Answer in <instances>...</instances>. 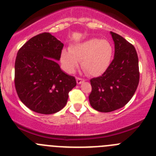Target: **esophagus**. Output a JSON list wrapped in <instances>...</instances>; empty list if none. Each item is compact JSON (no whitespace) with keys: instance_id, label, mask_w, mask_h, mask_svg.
Returning <instances> with one entry per match:
<instances>
[{"instance_id":"34e87169","label":"esophagus","mask_w":156,"mask_h":156,"mask_svg":"<svg viewBox=\"0 0 156 156\" xmlns=\"http://www.w3.org/2000/svg\"><path fill=\"white\" fill-rule=\"evenodd\" d=\"M76 83H78V84H80V83H82L83 82H84V80L81 79V78H80V77H76Z\"/></svg>"}]
</instances>
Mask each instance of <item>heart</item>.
<instances>
[{"label":"heart","instance_id":"obj_1","mask_svg":"<svg viewBox=\"0 0 156 156\" xmlns=\"http://www.w3.org/2000/svg\"><path fill=\"white\" fill-rule=\"evenodd\" d=\"M113 48L106 40L91 38L73 44L69 51H62L61 61L66 71L74 73L80 62L81 68L91 76L102 75L110 66Z\"/></svg>","mask_w":156,"mask_h":156}]
</instances>
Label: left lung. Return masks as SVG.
Returning <instances> with one entry per match:
<instances>
[{"label": "left lung", "instance_id": "8db88e82", "mask_svg": "<svg viewBox=\"0 0 156 156\" xmlns=\"http://www.w3.org/2000/svg\"><path fill=\"white\" fill-rule=\"evenodd\" d=\"M115 55L101 76L90 80L89 101L101 112L115 111L126 105L137 90L140 79L138 57L135 48L119 34L111 32Z\"/></svg>", "mask_w": 156, "mask_h": 156}]
</instances>
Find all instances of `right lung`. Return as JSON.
<instances>
[{"mask_svg": "<svg viewBox=\"0 0 156 156\" xmlns=\"http://www.w3.org/2000/svg\"><path fill=\"white\" fill-rule=\"evenodd\" d=\"M63 47L51 34L42 33L29 40L17 53L16 92L22 102L37 113L60 111L66 105L69 92L76 85L75 77L65 73L56 62Z\"/></svg>", "mask_w": 156, "mask_h": 156, "instance_id": "1", "label": "right lung"}]
</instances>
